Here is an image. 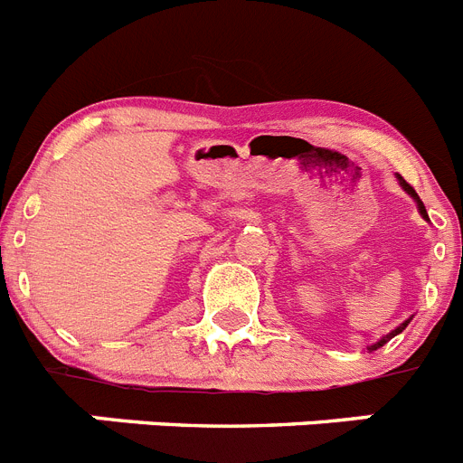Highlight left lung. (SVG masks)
Masks as SVG:
<instances>
[{"label": "left lung", "mask_w": 463, "mask_h": 463, "mask_svg": "<svg viewBox=\"0 0 463 463\" xmlns=\"http://www.w3.org/2000/svg\"><path fill=\"white\" fill-rule=\"evenodd\" d=\"M396 179H399L401 188H403V191H405V193H408L410 198L415 200V204H417V209H420V214H421V219H424V221H429V214H426V209H424V203H421V200H420V195H417V193H415V188L410 186V184H408V182H405V179H403V176H401V175H396ZM408 324H410V319H408V321H403V324H401V326H396V328H393V331H392V333H387V335H382V337H380V340H377V343H375V345H371V347H368V352H373V349H380V347H382V345H387V343H389V340H392V337H393V335H399V333H403V331H405V326H408Z\"/></svg>", "instance_id": "1"}]
</instances>
